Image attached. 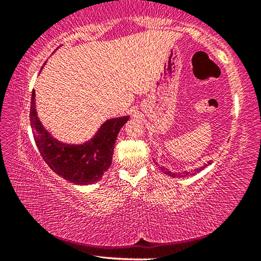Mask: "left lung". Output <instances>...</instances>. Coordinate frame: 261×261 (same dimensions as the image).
Masks as SVG:
<instances>
[{"mask_svg": "<svg viewBox=\"0 0 261 261\" xmlns=\"http://www.w3.org/2000/svg\"><path fill=\"white\" fill-rule=\"evenodd\" d=\"M208 165H211V162H208ZM207 165H205L204 167H201V168H199V169H198V170H196V171H194V173H185L184 175H175L174 173H171V171H169V170H168V169H166V168L165 167H161V170L163 171V173H165L166 175H169V176H171V177H185V176H191L192 174H196V173H198V171H200L201 169H204V168L206 167Z\"/></svg>", "mask_w": 261, "mask_h": 261, "instance_id": "left-lung-1", "label": "left lung"}]
</instances>
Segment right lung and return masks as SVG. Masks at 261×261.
<instances>
[{
    "mask_svg": "<svg viewBox=\"0 0 261 261\" xmlns=\"http://www.w3.org/2000/svg\"><path fill=\"white\" fill-rule=\"evenodd\" d=\"M127 121L129 116L108 120L101 125L93 139L83 145L60 143L43 129L39 121L32 91L30 122L39 152L53 171L74 184H92L102 177L112 165L118 132Z\"/></svg>",
    "mask_w": 261,
    "mask_h": 261,
    "instance_id": "obj_1",
    "label": "right lung"
}]
</instances>
